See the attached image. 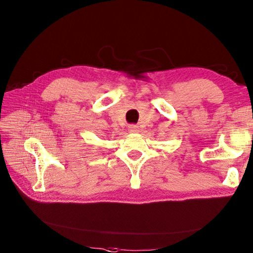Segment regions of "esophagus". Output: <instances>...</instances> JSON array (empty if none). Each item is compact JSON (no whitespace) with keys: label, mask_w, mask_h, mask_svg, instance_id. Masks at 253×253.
Here are the masks:
<instances>
[{"label":"esophagus","mask_w":253,"mask_h":253,"mask_svg":"<svg viewBox=\"0 0 253 253\" xmlns=\"http://www.w3.org/2000/svg\"><path fill=\"white\" fill-rule=\"evenodd\" d=\"M138 128H139V127H138V126L129 125V126H128V132H129V133H137V132L139 131Z\"/></svg>","instance_id":"esophagus-1"}]
</instances>
